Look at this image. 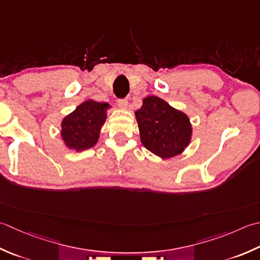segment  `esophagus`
<instances>
[{
  "label": "esophagus",
  "instance_id": "34e87169",
  "mask_svg": "<svg viewBox=\"0 0 260 260\" xmlns=\"http://www.w3.org/2000/svg\"><path fill=\"white\" fill-rule=\"evenodd\" d=\"M118 106H119V108H121V109H126L127 106H128V100H127L126 98L119 99L118 100Z\"/></svg>",
  "mask_w": 260,
  "mask_h": 260
}]
</instances>
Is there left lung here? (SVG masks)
Masks as SVG:
<instances>
[{"mask_svg": "<svg viewBox=\"0 0 260 260\" xmlns=\"http://www.w3.org/2000/svg\"><path fill=\"white\" fill-rule=\"evenodd\" d=\"M135 115L142 144L162 159L180 154L189 144V118L165 100L155 95L146 96Z\"/></svg>", "mask_w": 260, "mask_h": 260, "instance_id": "1", "label": "left lung"}]
</instances>
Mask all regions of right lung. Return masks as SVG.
<instances>
[{
	"instance_id": "right-lung-1",
	"label": "right lung",
	"mask_w": 260,
	"mask_h": 260,
	"mask_svg": "<svg viewBox=\"0 0 260 260\" xmlns=\"http://www.w3.org/2000/svg\"><path fill=\"white\" fill-rule=\"evenodd\" d=\"M109 104L84 101L62 121V137L66 146L75 151L88 150L95 145L101 126L107 118Z\"/></svg>"
}]
</instances>
